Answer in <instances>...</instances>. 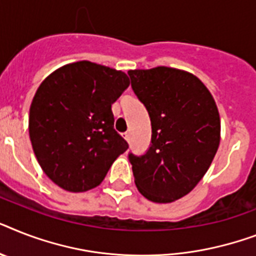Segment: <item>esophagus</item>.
I'll use <instances>...</instances> for the list:
<instances>
[{
	"mask_svg": "<svg viewBox=\"0 0 256 256\" xmlns=\"http://www.w3.org/2000/svg\"><path fill=\"white\" fill-rule=\"evenodd\" d=\"M124 138L126 139V140H128H128H130V134H128V132H124Z\"/></svg>",
	"mask_w": 256,
	"mask_h": 256,
	"instance_id": "esophagus-1",
	"label": "esophagus"
}]
</instances>
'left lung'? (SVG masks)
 <instances>
[{
    "mask_svg": "<svg viewBox=\"0 0 256 256\" xmlns=\"http://www.w3.org/2000/svg\"><path fill=\"white\" fill-rule=\"evenodd\" d=\"M132 88L151 120L146 154H128L135 186L152 202L188 194L210 167L221 121L208 88L194 74L170 67L128 70Z\"/></svg>",
    "mask_w": 256,
    "mask_h": 256,
    "instance_id": "left-lung-1",
    "label": "left lung"
}]
</instances>
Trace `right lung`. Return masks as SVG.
I'll return each instance as SVG.
<instances>
[{"mask_svg":"<svg viewBox=\"0 0 256 256\" xmlns=\"http://www.w3.org/2000/svg\"><path fill=\"white\" fill-rule=\"evenodd\" d=\"M128 85L122 70L86 60L56 70L39 85L28 132L38 163L56 186L68 192L96 188L128 148L112 112Z\"/></svg>","mask_w":256,"mask_h":256,"instance_id":"right-lung-1","label":"right lung"}]
</instances>
